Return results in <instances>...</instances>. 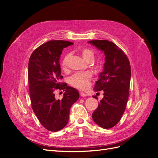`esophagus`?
I'll use <instances>...</instances> for the list:
<instances>
[{
    "mask_svg": "<svg viewBox=\"0 0 158 158\" xmlns=\"http://www.w3.org/2000/svg\"><path fill=\"white\" fill-rule=\"evenodd\" d=\"M80 95L82 97H86V96H88V95H87L86 94L84 93L83 92H80Z\"/></svg>",
    "mask_w": 158,
    "mask_h": 158,
    "instance_id": "1",
    "label": "esophagus"
}]
</instances>
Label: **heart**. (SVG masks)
<instances>
[{"instance_id":"1","label":"heart","mask_w":158,"mask_h":158,"mask_svg":"<svg viewBox=\"0 0 158 158\" xmlns=\"http://www.w3.org/2000/svg\"><path fill=\"white\" fill-rule=\"evenodd\" d=\"M80 54L82 55V58L86 61L89 62L93 60L94 57V51L89 48H83L80 50ZM71 59V54L67 53L66 54L63 59L61 60L60 66L63 70L66 71L69 69V62ZM92 74L89 72L82 73H76L73 75L69 78L70 84L76 88L84 89L88 88L89 84L91 80H92Z\"/></svg>"}]
</instances>
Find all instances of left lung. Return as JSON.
<instances>
[{
    "label": "left lung",
    "instance_id": "8db88e82",
    "mask_svg": "<svg viewBox=\"0 0 158 158\" xmlns=\"http://www.w3.org/2000/svg\"><path fill=\"white\" fill-rule=\"evenodd\" d=\"M104 52L103 71L95 82L94 90L103 91V98L92 113L98 125L108 129L115 126L125 111L131 82V64L127 55L114 43L107 40L88 41ZM99 94V93H97ZM94 98H98L96 96Z\"/></svg>",
    "mask_w": 158,
    "mask_h": 158
}]
</instances>
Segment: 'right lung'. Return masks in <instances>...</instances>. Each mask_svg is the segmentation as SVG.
Listing matches in <instances>:
<instances>
[{
  "mask_svg": "<svg viewBox=\"0 0 158 158\" xmlns=\"http://www.w3.org/2000/svg\"><path fill=\"white\" fill-rule=\"evenodd\" d=\"M73 43L51 40L33 51L28 63V84L31 107L38 120L47 130L57 132L69 122L70 109L78 99L77 89L60 82V56L64 48ZM56 89L65 91L64 98H55Z\"/></svg>",
  "mask_w": 158,
  "mask_h": 158,
  "instance_id": "1",
  "label": "right lung"
}]
</instances>
